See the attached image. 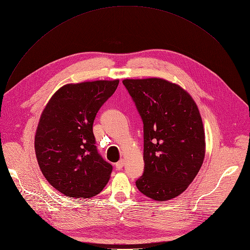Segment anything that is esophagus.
Instances as JSON below:
<instances>
[{"mask_svg":"<svg viewBox=\"0 0 250 250\" xmlns=\"http://www.w3.org/2000/svg\"><path fill=\"white\" fill-rule=\"evenodd\" d=\"M124 166H125V161L124 160H121L120 162H118L117 164H116V167H117V169H122L123 167H124Z\"/></svg>","mask_w":250,"mask_h":250,"instance_id":"1","label":"esophagus"}]
</instances>
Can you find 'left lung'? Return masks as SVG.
<instances>
[{"instance_id":"8db88e82","label":"left lung","mask_w":250,"mask_h":250,"mask_svg":"<svg viewBox=\"0 0 250 250\" xmlns=\"http://www.w3.org/2000/svg\"><path fill=\"white\" fill-rule=\"evenodd\" d=\"M123 83L144 123L145 171L135 185L153 200L174 198L192 183L206 155L198 107L187 90L164 79Z\"/></svg>"}]
</instances>
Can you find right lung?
<instances>
[{"instance_id": "obj_1", "label": "right lung", "mask_w": 250, "mask_h": 250, "mask_svg": "<svg viewBox=\"0 0 250 250\" xmlns=\"http://www.w3.org/2000/svg\"><path fill=\"white\" fill-rule=\"evenodd\" d=\"M119 83H67L42 112L35 135L37 161L49 184L66 196H95L110 177L112 167L97 149L93 125Z\"/></svg>"}]
</instances>
